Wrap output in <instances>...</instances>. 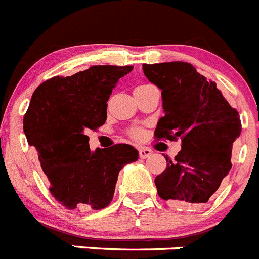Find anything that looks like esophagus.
Segmentation results:
<instances>
[{"instance_id": "esophagus-1", "label": "esophagus", "mask_w": 259, "mask_h": 259, "mask_svg": "<svg viewBox=\"0 0 259 259\" xmlns=\"http://www.w3.org/2000/svg\"><path fill=\"white\" fill-rule=\"evenodd\" d=\"M152 155V151L150 148H147V147H143V148H139V157L141 158H147L150 157Z\"/></svg>"}]
</instances>
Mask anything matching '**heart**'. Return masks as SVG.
Returning a JSON list of instances; mask_svg holds the SVG:
<instances>
[{
  "mask_svg": "<svg viewBox=\"0 0 259 259\" xmlns=\"http://www.w3.org/2000/svg\"><path fill=\"white\" fill-rule=\"evenodd\" d=\"M127 134H129L130 138L133 139H141L142 135H143V129H141V127H132V129L127 132Z\"/></svg>",
  "mask_w": 259,
  "mask_h": 259,
  "instance_id": "heart-1",
  "label": "heart"
}]
</instances>
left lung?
Segmentation results:
<instances>
[{
    "label": "left lung",
    "instance_id": "8db88e82",
    "mask_svg": "<svg viewBox=\"0 0 259 259\" xmlns=\"http://www.w3.org/2000/svg\"><path fill=\"white\" fill-rule=\"evenodd\" d=\"M146 77L162 90L165 116L156 141L182 139V150L155 178L158 196L178 209L208 202L231 170L232 146L241 133L239 112L214 81L185 62L143 64Z\"/></svg>",
    "mask_w": 259,
    "mask_h": 259
}]
</instances>
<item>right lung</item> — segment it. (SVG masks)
I'll use <instances>...</instances> for the list:
<instances>
[{
  "label": "right lung",
  "mask_w": 259,
  "mask_h": 259,
  "mask_svg": "<svg viewBox=\"0 0 259 259\" xmlns=\"http://www.w3.org/2000/svg\"><path fill=\"white\" fill-rule=\"evenodd\" d=\"M133 66H93L55 76L34 90L23 118L29 146L38 152L49 191L64 208L99 210L111 204L120 170L138 160L129 144L92 152L88 130L107 120V102Z\"/></svg>",
  "instance_id": "add662e5"
}]
</instances>
